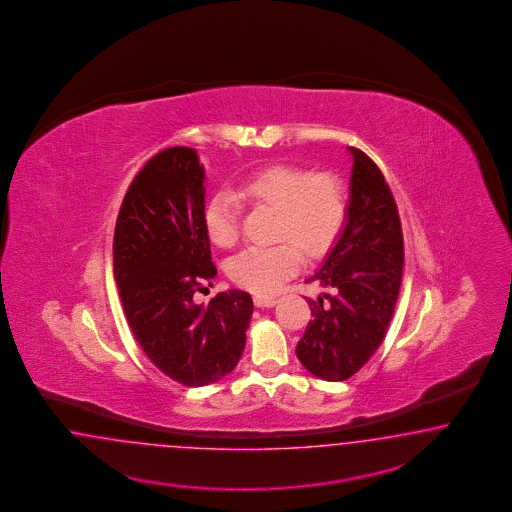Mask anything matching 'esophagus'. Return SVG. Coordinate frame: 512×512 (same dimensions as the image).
Instances as JSON below:
<instances>
[{
	"mask_svg": "<svg viewBox=\"0 0 512 512\" xmlns=\"http://www.w3.org/2000/svg\"><path fill=\"white\" fill-rule=\"evenodd\" d=\"M253 302H255L257 308H272V306L278 304V300H276V298H270V296H255Z\"/></svg>",
	"mask_w": 512,
	"mask_h": 512,
	"instance_id": "34e87169",
	"label": "esophagus"
}]
</instances>
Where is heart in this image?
<instances>
[{
	"instance_id": "b5f03b06",
	"label": "heart",
	"mask_w": 512,
	"mask_h": 512,
	"mask_svg": "<svg viewBox=\"0 0 512 512\" xmlns=\"http://www.w3.org/2000/svg\"><path fill=\"white\" fill-rule=\"evenodd\" d=\"M276 210L274 246L244 249L229 263L236 285L255 295H272L308 257L325 255L343 229L347 204L340 178L295 165H274L251 174L240 186L217 191L204 208V231L217 248H233L240 234V202Z\"/></svg>"
}]
</instances>
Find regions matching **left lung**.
Returning <instances> with one entry per match:
<instances>
[{
  "mask_svg": "<svg viewBox=\"0 0 512 512\" xmlns=\"http://www.w3.org/2000/svg\"><path fill=\"white\" fill-rule=\"evenodd\" d=\"M347 221L336 246L308 281L330 289L308 300L311 319L296 357L326 381H345L372 358L387 334L402 285V223L383 172L357 148Z\"/></svg>",
  "mask_w": 512,
  "mask_h": 512,
  "instance_id": "1",
  "label": "left lung"
}]
</instances>
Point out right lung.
Returning a JSON list of instances; mask_svg holds the SVG:
<instances>
[{"label":"right lung","mask_w":512,"mask_h":512,"mask_svg":"<svg viewBox=\"0 0 512 512\" xmlns=\"http://www.w3.org/2000/svg\"><path fill=\"white\" fill-rule=\"evenodd\" d=\"M204 169L193 148L154 155L125 193L114 229V278L125 319L165 375L204 387L233 372L253 313L231 289L206 306L193 295L217 274L204 231Z\"/></svg>","instance_id":"1"}]
</instances>
